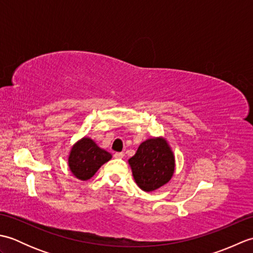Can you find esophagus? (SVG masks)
<instances>
[{"mask_svg":"<svg viewBox=\"0 0 253 253\" xmlns=\"http://www.w3.org/2000/svg\"><path fill=\"white\" fill-rule=\"evenodd\" d=\"M124 155H125V154H124V152H115L114 153V157L116 159H123Z\"/></svg>","mask_w":253,"mask_h":253,"instance_id":"1","label":"esophagus"}]
</instances>
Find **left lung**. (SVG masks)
I'll return each instance as SVG.
<instances>
[{"label": "left lung", "instance_id": "obj_1", "mask_svg": "<svg viewBox=\"0 0 253 253\" xmlns=\"http://www.w3.org/2000/svg\"><path fill=\"white\" fill-rule=\"evenodd\" d=\"M128 162L137 185L144 191H153L169 182L175 169L173 152L162 138L142 142Z\"/></svg>", "mask_w": 253, "mask_h": 253}]
</instances>
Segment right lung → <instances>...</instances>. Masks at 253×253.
Listing matches in <instances>:
<instances>
[{
    "label": "right lung",
    "mask_w": 253,
    "mask_h": 253,
    "mask_svg": "<svg viewBox=\"0 0 253 253\" xmlns=\"http://www.w3.org/2000/svg\"><path fill=\"white\" fill-rule=\"evenodd\" d=\"M111 158V153L99 148L90 138H83L72 148L68 165L77 178L87 180Z\"/></svg>",
    "instance_id": "add662e5"
}]
</instances>
